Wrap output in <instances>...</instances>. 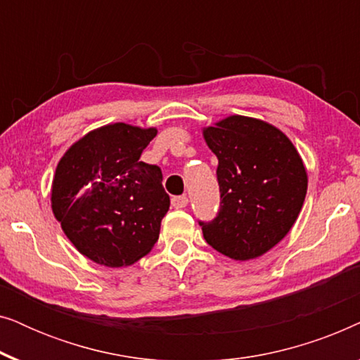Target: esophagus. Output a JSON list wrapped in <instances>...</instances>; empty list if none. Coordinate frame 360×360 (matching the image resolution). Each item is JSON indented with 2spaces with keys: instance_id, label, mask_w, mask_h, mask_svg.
I'll return each instance as SVG.
<instances>
[{
  "instance_id": "1",
  "label": "esophagus",
  "mask_w": 360,
  "mask_h": 360,
  "mask_svg": "<svg viewBox=\"0 0 360 360\" xmlns=\"http://www.w3.org/2000/svg\"><path fill=\"white\" fill-rule=\"evenodd\" d=\"M188 205V198H186V196H174V198H172V206H174V208H185V206Z\"/></svg>"
}]
</instances>
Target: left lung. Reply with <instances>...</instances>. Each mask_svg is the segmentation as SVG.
Instances as JSON below:
<instances>
[{"label": "left lung", "instance_id": "8db88e82", "mask_svg": "<svg viewBox=\"0 0 360 360\" xmlns=\"http://www.w3.org/2000/svg\"><path fill=\"white\" fill-rule=\"evenodd\" d=\"M218 157L221 206L210 223L200 221L211 248L234 260H250L277 245L297 221L308 175L292 141L269 122L228 116L205 127Z\"/></svg>", "mask_w": 360, "mask_h": 360}]
</instances>
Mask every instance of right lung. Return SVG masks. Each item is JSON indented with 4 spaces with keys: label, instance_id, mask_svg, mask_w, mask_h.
<instances>
[{
    "label": "right lung",
    "instance_id": "1",
    "mask_svg": "<svg viewBox=\"0 0 360 360\" xmlns=\"http://www.w3.org/2000/svg\"><path fill=\"white\" fill-rule=\"evenodd\" d=\"M155 127L115 122L77 141L58 162L52 211L80 254L106 267H126L150 252L170 198L162 170L141 162Z\"/></svg>",
    "mask_w": 360,
    "mask_h": 360
}]
</instances>
